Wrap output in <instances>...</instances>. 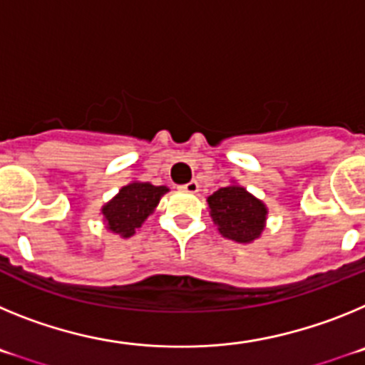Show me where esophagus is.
I'll return each instance as SVG.
<instances>
[{
	"mask_svg": "<svg viewBox=\"0 0 365 365\" xmlns=\"http://www.w3.org/2000/svg\"><path fill=\"white\" fill-rule=\"evenodd\" d=\"M180 190L186 193H197L199 192V182L197 180H190V182H186V185L180 186Z\"/></svg>",
	"mask_w": 365,
	"mask_h": 365,
	"instance_id": "1",
	"label": "esophagus"
}]
</instances>
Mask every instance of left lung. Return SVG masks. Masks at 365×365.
<instances>
[{"label":"left lung","mask_w":365,"mask_h":365,"mask_svg":"<svg viewBox=\"0 0 365 365\" xmlns=\"http://www.w3.org/2000/svg\"><path fill=\"white\" fill-rule=\"evenodd\" d=\"M214 222L225 237L237 243H250L259 237L265 225L267 208L241 186L219 188L208 197Z\"/></svg>","instance_id":"1"}]
</instances>
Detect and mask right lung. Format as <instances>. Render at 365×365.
<instances>
[{
  "label": "right lung",
  "mask_w": 365,
  "mask_h": 365,
  "mask_svg": "<svg viewBox=\"0 0 365 365\" xmlns=\"http://www.w3.org/2000/svg\"><path fill=\"white\" fill-rule=\"evenodd\" d=\"M166 192V186H153L150 182H131L124 186L117 197L102 208L108 228L122 237L133 235L135 228L143 225Z\"/></svg>",
  "instance_id": "obj_1"
}]
</instances>
